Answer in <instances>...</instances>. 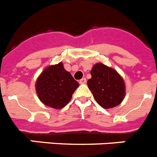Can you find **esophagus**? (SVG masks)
Instances as JSON below:
<instances>
[{"label":"esophagus","instance_id":"obj_1","mask_svg":"<svg viewBox=\"0 0 157 157\" xmlns=\"http://www.w3.org/2000/svg\"><path fill=\"white\" fill-rule=\"evenodd\" d=\"M86 82H87L86 78H82L81 80H80V81H79V83H80V84H85Z\"/></svg>","mask_w":157,"mask_h":157}]
</instances>
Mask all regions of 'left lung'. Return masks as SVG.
<instances>
[{"instance_id":"left-lung-1","label":"left lung","mask_w":157,"mask_h":157,"mask_svg":"<svg viewBox=\"0 0 157 157\" xmlns=\"http://www.w3.org/2000/svg\"><path fill=\"white\" fill-rule=\"evenodd\" d=\"M91 75L92 78L88 80V86L99 105L108 109L122 103L126 88L123 79L116 70L97 63L91 70Z\"/></svg>"}]
</instances>
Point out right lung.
<instances>
[{
  "label": "right lung",
  "instance_id": "right-lung-1",
  "mask_svg": "<svg viewBox=\"0 0 157 157\" xmlns=\"http://www.w3.org/2000/svg\"><path fill=\"white\" fill-rule=\"evenodd\" d=\"M78 87V82L64 69L62 62L45 69L35 83L40 101L54 109L66 106Z\"/></svg>",
  "mask_w": 157,
  "mask_h": 157
}]
</instances>
